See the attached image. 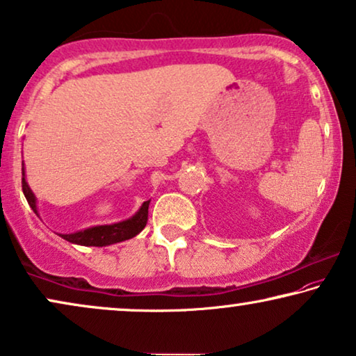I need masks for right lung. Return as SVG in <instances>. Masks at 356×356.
<instances>
[{"mask_svg":"<svg viewBox=\"0 0 356 356\" xmlns=\"http://www.w3.org/2000/svg\"><path fill=\"white\" fill-rule=\"evenodd\" d=\"M22 190L30 204V208L37 213L35 195L32 193V190H30V187L27 185L26 177H24V168H22ZM148 204H149V200L148 202H145L142 204V208L137 211V214L127 219V221L111 224V226H98L87 230H80V232H76V234H63L61 237L64 240H67V242L85 245V247H104V245L118 243V242H122V240L132 238L137 234L142 232L145 226H147Z\"/></svg>","mask_w":356,"mask_h":356,"instance_id":"right-lung-1","label":"right lung"}]
</instances>
